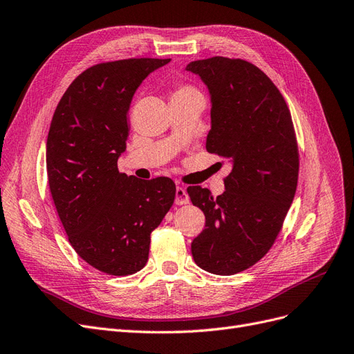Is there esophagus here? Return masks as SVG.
<instances>
[{"label":"esophagus","instance_id":"esophagus-1","mask_svg":"<svg viewBox=\"0 0 354 354\" xmlns=\"http://www.w3.org/2000/svg\"><path fill=\"white\" fill-rule=\"evenodd\" d=\"M175 195H176V197H175V203H176L178 205H184V204H188V203H189V195H188V192H187L185 188L176 187Z\"/></svg>","mask_w":354,"mask_h":354}]
</instances>
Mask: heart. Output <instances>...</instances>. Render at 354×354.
<instances>
[{
	"label": "heart",
	"mask_w": 354,
	"mask_h": 354,
	"mask_svg": "<svg viewBox=\"0 0 354 354\" xmlns=\"http://www.w3.org/2000/svg\"><path fill=\"white\" fill-rule=\"evenodd\" d=\"M194 93H198L197 90L195 88H192V87H179L176 91H175V95H194ZM174 95V96H175Z\"/></svg>",
	"instance_id": "1"
}]
</instances>
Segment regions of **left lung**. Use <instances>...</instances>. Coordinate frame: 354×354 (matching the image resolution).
I'll use <instances>...</instances> for the list:
<instances>
[{"instance_id":"8db88e82","label":"left lung","mask_w":354,"mask_h":354,"mask_svg":"<svg viewBox=\"0 0 354 354\" xmlns=\"http://www.w3.org/2000/svg\"><path fill=\"white\" fill-rule=\"evenodd\" d=\"M187 71L210 91L205 149L232 163L217 198L207 188L187 189L205 216L191 252L200 268L232 276L270 251L295 198L299 151L292 115L276 84L245 59H198Z\"/></svg>"}]
</instances>
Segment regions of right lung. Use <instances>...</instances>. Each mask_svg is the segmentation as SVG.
<instances>
[{"instance_id":"right-lung-1","label":"right lung","mask_w":354,"mask_h":354,"mask_svg":"<svg viewBox=\"0 0 354 354\" xmlns=\"http://www.w3.org/2000/svg\"><path fill=\"white\" fill-rule=\"evenodd\" d=\"M170 59L129 58L96 64L65 90L46 141L52 200L78 257L109 276L146 266L150 233L175 201L169 178L127 176V115L138 86Z\"/></svg>"}]
</instances>
